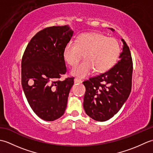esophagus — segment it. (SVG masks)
<instances>
[{
    "label": "esophagus",
    "mask_w": 153,
    "mask_h": 153,
    "mask_svg": "<svg viewBox=\"0 0 153 153\" xmlns=\"http://www.w3.org/2000/svg\"><path fill=\"white\" fill-rule=\"evenodd\" d=\"M74 83H82V81L78 79V78H75L74 79Z\"/></svg>",
    "instance_id": "esophagus-1"
}]
</instances>
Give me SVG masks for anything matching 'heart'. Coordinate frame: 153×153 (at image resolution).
Here are the masks:
<instances>
[{
  "label": "heart",
  "mask_w": 153,
  "mask_h": 153,
  "mask_svg": "<svg viewBox=\"0 0 153 153\" xmlns=\"http://www.w3.org/2000/svg\"><path fill=\"white\" fill-rule=\"evenodd\" d=\"M120 45L114 38L100 33H87L81 35L77 43L70 41L64 49V60L74 66L82 59L85 60L73 68L71 75L84 78L96 70L104 73L114 66L120 54Z\"/></svg>",
  "instance_id": "b5f03b06"
}]
</instances>
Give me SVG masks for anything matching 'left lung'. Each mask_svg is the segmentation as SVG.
Returning <instances> with one entry per match:
<instances>
[{
    "mask_svg": "<svg viewBox=\"0 0 153 153\" xmlns=\"http://www.w3.org/2000/svg\"><path fill=\"white\" fill-rule=\"evenodd\" d=\"M110 30L114 31L112 28ZM123 43L120 60L111 69L83 82L86 91L83 99L85 113L92 119L105 122L118 112L131 90L133 62L129 48Z\"/></svg>",
    "mask_w": 153,
    "mask_h": 153,
    "instance_id": "1",
    "label": "left lung"
}]
</instances>
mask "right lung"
<instances>
[{"instance_id":"right-lung-1","label":"right lung","mask_w":153,"mask_h":153,"mask_svg":"<svg viewBox=\"0 0 153 153\" xmlns=\"http://www.w3.org/2000/svg\"><path fill=\"white\" fill-rule=\"evenodd\" d=\"M74 31L68 25L39 31L25 48L22 60V85L31 109L45 121L64 114L73 77L60 81L66 72L63 56Z\"/></svg>"}]
</instances>
